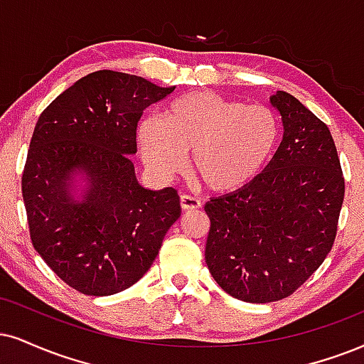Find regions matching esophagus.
<instances>
[{"label": "esophagus", "mask_w": 364, "mask_h": 364, "mask_svg": "<svg viewBox=\"0 0 364 364\" xmlns=\"http://www.w3.org/2000/svg\"><path fill=\"white\" fill-rule=\"evenodd\" d=\"M181 208L183 210H196L200 208V200L197 199V197L183 194V196H181Z\"/></svg>", "instance_id": "1"}]
</instances>
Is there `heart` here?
I'll return each mask as SVG.
<instances>
[{"label":"heart","mask_w":364,"mask_h":364,"mask_svg":"<svg viewBox=\"0 0 364 364\" xmlns=\"http://www.w3.org/2000/svg\"><path fill=\"white\" fill-rule=\"evenodd\" d=\"M136 138L143 161L160 181L181 172L191 154L192 173L205 189L235 194L273 160L282 127L272 107L197 91L170 102L164 119H141Z\"/></svg>","instance_id":"b5f03b06"}]
</instances>
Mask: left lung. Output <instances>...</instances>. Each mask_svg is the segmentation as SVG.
<instances>
[{"instance_id": "8db88e82", "label": "left lung", "mask_w": 364, "mask_h": 364, "mask_svg": "<svg viewBox=\"0 0 364 364\" xmlns=\"http://www.w3.org/2000/svg\"><path fill=\"white\" fill-rule=\"evenodd\" d=\"M270 105L284 138L246 189L205 203V263L231 297L267 304L294 294L333 248L344 178L329 128L289 92Z\"/></svg>"}]
</instances>
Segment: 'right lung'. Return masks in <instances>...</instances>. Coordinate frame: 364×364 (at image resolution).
Segmentation results:
<instances>
[{
  "label": "right lung",
  "instance_id": "1",
  "mask_svg": "<svg viewBox=\"0 0 364 364\" xmlns=\"http://www.w3.org/2000/svg\"><path fill=\"white\" fill-rule=\"evenodd\" d=\"M173 89L97 70L35 124L21 177L31 243L80 294L102 297L136 284L181 218L177 191L143 187L132 161L138 119Z\"/></svg>",
  "mask_w": 364,
  "mask_h": 364
}]
</instances>
